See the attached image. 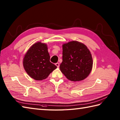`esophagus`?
<instances>
[{"instance_id": "1", "label": "esophagus", "mask_w": 120, "mask_h": 120, "mask_svg": "<svg viewBox=\"0 0 120 120\" xmlns=\"http://www.w3.org/2000/svg\"><path fill=\"white\" fill-rule=\"evenodd\" d=\"M55 65L57 66V68H59V63H56Z\"/></svg>"}]
</instances>
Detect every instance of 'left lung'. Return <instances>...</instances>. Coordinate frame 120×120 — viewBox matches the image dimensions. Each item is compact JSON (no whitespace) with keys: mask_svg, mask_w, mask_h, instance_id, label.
Returning <instances> with one entry per match:
<instances>
[{"mask_svg":"<svg viewBox=\"0 0 120 120\" xmlns=\"http://www.w3.org/2000/svg\"><path fill=\"white\" fill-rule=\"evenodd\" d=\"M62 62L60 69L68 80L79 81L90 74L93 67L90 51L83 43L73 41L62 45Z\"/></svg>","mask_w":120,"mask_h":120,"instance_id":"obj_1","label":"left lung"}]
</instances>
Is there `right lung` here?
I'll use <instances>...</instances> for the list:
<instances>
[{"label":"right lung","mask_w":120,"mask_h":120,"mask_svg":"<svg viewBox=\"0 0 120 120\" xmlns=\"http://www.w3.org/2000/svg\"><path fill=\"white\" fill-rule=\"evenodd\" d=\"M49 60L47 44L38 42L27 50L22 63L25 71L30 77L36 80H42L57 68Z\"/></svg>","instance_id":"right-lung-1"}]
</instances>
